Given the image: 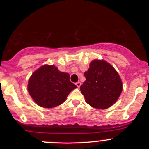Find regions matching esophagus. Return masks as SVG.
Returning a JSON list of instances; mask_svg holds the SVG:
<instances>
[{"mask_svg": "<svg viewBox=\"0 0 149 149\" xmlns=\"http://www.w3.org/2000/svg\"><path fill=\"white\" fill-rule=\"evenodd\" d=\"M76 85H77V87H78V88H79L80 87V85H81V83H80V82H77V83H76Z\"/></svg>", "mask_w": 149, "mask_h": 149, "instance_id": "1", "label": "esophagus"}]
</instances>
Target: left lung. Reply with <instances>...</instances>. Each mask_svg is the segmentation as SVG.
<instances>
[{"instance_id":"1","label":"left lung","mask_w":149,"mask_h":149,"mask_svg":"<svg viewBox=\"0 0 149 149\" xmlns=\"http://www.w3.org/2000/svg\"><path fill=\"white\" fill-rule=\"evenodd\" d=\"M84 75L86 80L80 89L89 105L106 109L117 102L122 92L123 83L111 64L104 59H94Z\"/></svg>"}]
</instances>
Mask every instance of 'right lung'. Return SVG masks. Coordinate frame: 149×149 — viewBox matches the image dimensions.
Masks as SVG:
<instances>
[{"label": "right lung", "mask_w": 149, "mask_h": 149, "mask_svg": "<svg viewBox=\"0 0 149 149\" xmlns=\"http://www.w3.org/2000/svg\"><path fill=\"white\" fill-rule=\"evenodd\" d=\"M70 75L61 72L54 65H42L32 73L28 82V92L36 104L52 108L66 101L77 86L70 81Z\"/></svg>", "instance_id": "right-lung-1"}]
</instances>
